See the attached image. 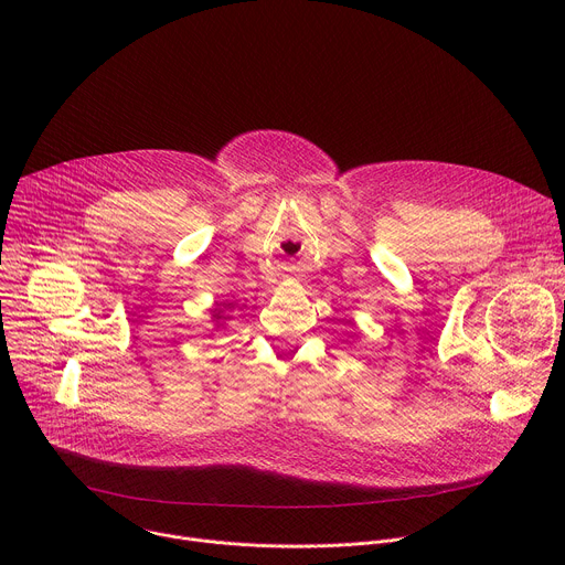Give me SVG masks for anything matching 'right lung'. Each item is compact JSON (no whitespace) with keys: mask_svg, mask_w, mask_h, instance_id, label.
Returning <instances> with one entry per match:
<instances>
[{"mask_svg":"<svg viewBox=\"0 0 565 565\" xmlns=\"http://www.w3.org/2000/svg\"><path fill=\"white\" fill-rule=\"evenodd\" d=\"M225 308H232V303H225ZM214 317H216V319H218V317H221V315H214Z\"/></svg>","mask_w":565,"mask_h":565,"instance_id":"obj_1","label":"right lung"}]
</instances>
